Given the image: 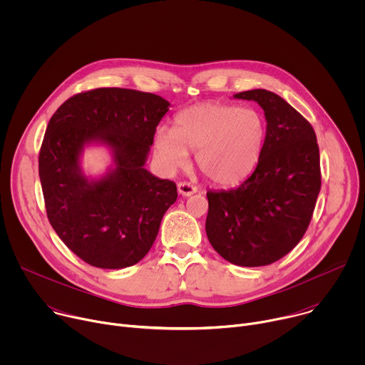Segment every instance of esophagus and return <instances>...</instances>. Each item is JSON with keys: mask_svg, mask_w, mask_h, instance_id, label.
Here are the masks:
<instances>
[{"mask_svg": "<svg viewBox=\"0 0 365 365\" xmlns=\"http://www.w3.org/2000/svg\"><path fill=\"white\" fill-rule=\"evenodd\" d=\"M178 190L183 196H190L197 190V187L195 185H192L190 182H179L178 183Z\"/></svg>", "mask_w": 365, "mask_h": 365, "instance_id": "obj_1", "label": "esophagus"}]
</instances>
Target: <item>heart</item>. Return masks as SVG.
Wrapping results in <instances>:
<instances>
[{"mask_svg":"<svg viewBox=\"0 0 365 365\" xmlns=\"http://www.w3.org/2000/svg\"><path fill=\"white\" fill-rule=\"evenodd\" d=\"M266 133L264 118L257 111L207 103L179 113L172 131L159 128L154 148L168 170L183 168L187 151H195L200 173L230 186L252 173L262 158Z\"/></svg>","mask_w":365,"mask_h":365,"instance_id":"heart-1","label":"heart"}]
</instances>
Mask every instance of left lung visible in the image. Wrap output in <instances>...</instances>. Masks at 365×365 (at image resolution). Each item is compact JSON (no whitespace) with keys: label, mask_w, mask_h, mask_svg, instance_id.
Returning a JSON list of instances; mask_svg holds the SVG:
<instances>
[{"label":"left lung","mask_w":365,"mask_h":365,"mask_svg":"<svg viewBox=\"0 0 365 365\" xmlns=\"http://www.w3.org/2000/svg\"><path fill=\"white\" fill-rule=\"evenodd\" d=\"M264 110L262 158L238 187L206 192V235L227 262L258 267L292 251L304 235L321 190L317 134L310 123L266 89L235 93Z\"/></svg>","instance_id":"obj_1"}]
</instances>
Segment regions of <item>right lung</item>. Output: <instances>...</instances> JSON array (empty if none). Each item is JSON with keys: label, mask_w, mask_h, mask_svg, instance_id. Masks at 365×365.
<instances>
[{"label": "right lung", "mask_w": 365, "mask_h": 365, "mask_svg": "<svg viewBox=\"0 0 365 365\" xmlns=\"http://www.w3.org/2000/svg\"><path fill=\"white\" fill-rule=\"evenodd\" d=\"M170 103L159 95L96 88L65 101L51 115L38 153V176L50 225L85 263L99 269L137 264L148 252L176 183L144 169L155 127ZM114 150L118 168L88 182L77 166L83 142Z\"/></svg>", "instance_id": "1"}]
</instances>
